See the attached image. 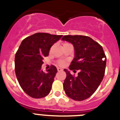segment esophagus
Listing matches in <instances>:
<instances>
[{"label":"esophagus","mask_w":120,"mask_h":120,"mask_svg":"<svg viewBox=\"0 0 120 120\" xmlns=\"http://www.w3.org/2000/svg\"><path fill=\"white\" fill-rule=\"evenodd\" d=\"M57 70H58V71H62V69L61 68H57Z\"/></svg>","instance_id":"34e87169"}]
</instances>
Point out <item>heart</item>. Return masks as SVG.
<instances>
[{"instance_id":"heart-1","label":"heart","mask_w":120,"mask_h":120,"mask_svg":"<svg viewBox=\"0 0 120 120\" xmlns=\"http://www.w3.org/2000/svg\"><path fill=\"white\" fill-rule=\"evenodd\" d=\"M64 44H66V43H64ZM57 63H58V64L59 66H64V65H65V61H64V60H59V61H58L57 62Z\"/></svg>"}]
</instances>
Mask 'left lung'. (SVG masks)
<instances>
[{"mask_svg":"<svg viewBox=\"0 0 120 120\" xmlns=\"http://www.w3.org/2000/svg\"><path fill=\"white\" fill-rule=\"evenodd\" d=\"M62 40L71 43L75 47V57L69 69L79 70L75 77L67 69L64 70L67 75L63 84L65 94L76 101L87 99L97 90L105 75L106 56L103 47L87 36L65 35Z\"/></svg>","mask_w":120,"mask_h":120,"instance_id":"1","label":"left lung"}]
</instances>
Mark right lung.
Returning <instances> with one entry per match:
<instances>
[{
    "instance_id": "add662e5",
    "label": "right lung",
    "mask_w": 120,
    "mask_h": 120,
    "mask_svg": "<svg viewBox=\"0 0 120 120\" xmlns=\"http://www.w3.org/2000/svg\"><path fill=\"white\" fill-rule=\"evenodd\" d=\"M61 37L47 33H36L24 38L17 51L16 77L22 90L32 98H43L50 92L58 71L56 67L51 65L45 73L41 70V65L51 47Z\"/></svg>"
}]
</instances>
